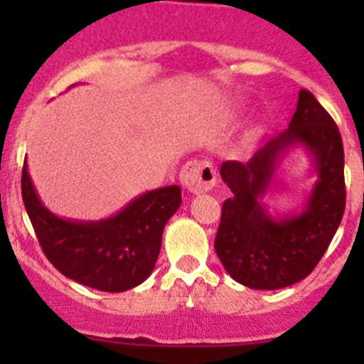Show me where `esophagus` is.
Listing matches in <instances>:
<instances>
[{"label": "esophagus", "mask_w": 364, "mask_h": 364, "mask_svg": "<svg viewBox=\"0 0 364 364\" xmlns=\"http://www.w3.org/2000/svg\"><path fill=\"white\" fill-rule=\"evenodd\" d=\"M179 181L188 192H205L215 186L216 171L209 160H190L183 165L179 172Z\"/></svg>", "instance_id": "1"}]
</instances>
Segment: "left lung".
Masks as SVG:
<instances>
[{"instance_id": "obj_1", "label": "left lung", "mask_w": 364, "mask_h": 364, "mask_svg": "<svg viewBox=\"0 0 364 364\" xmlns=\"http://www.w3.org/2000/svg\"><path fill=\"white\" fill-rule=\"evenodd\" d=\"M311 155L318 181L301 212L273 217L262 203L289 149ZM223 183L232 197L223 203L215 250L241 285L274 291L304 280L322 259L345 211L343 144L338 127L317 98L299 91L287 130L264 144L247 164L223 161Z\"/></svg>"}]
</instances>
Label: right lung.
Here are the masks:
<instances>
[{
  "label": "right lung",
  "instance_id": "add662e5",
  "mask_svg": "<svg viewBox=\"0 0 364 364\" xmlns=\"http://www.w3.org/2000/svg\"><path fill=\"white\" fill-rule=\"evenodd\" d=\"M23 200L40 247L61 274L97 291L123 292L151 274L165 223L181 204V188L142 193L98 222L61 218L40 200L24 160Z\"/></svg>",
  "mask_w": 364,
  "mask_h": 364
}]
</instances>
